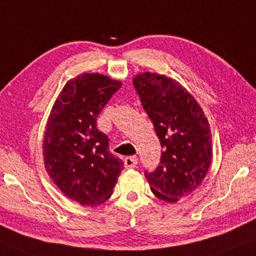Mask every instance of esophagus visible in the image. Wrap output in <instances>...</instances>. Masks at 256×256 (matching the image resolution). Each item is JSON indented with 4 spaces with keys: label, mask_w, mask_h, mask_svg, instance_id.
I'll list each match as a JSON object with an SVG mask.
<instances>
[{
    "label": "esophagus",
    "mask_w": 256,
    "mask_h": 256,
    "mask_svg": "<svg viewBox=\"0 0 256 256\" xmlns=\"http://www.w3.org/2000/svg\"><path fill=\"white\" fill-rule=\"evenodd\" d=\"M136 164H138V158L132 156H126L124 160V164H125V168L128 169H131V168H134Z\"/></svg>",
    "instance_id": "esophagus-1"
}]
</instances>
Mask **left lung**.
Wrapping results in <instances>:
<instances>
[{"mask_svg":"<svg viewBox=\"0 0 256 256\" xmlns=\"http://www.w3.org/2000/svg\"><path fill=\"white\" fill-rule=\"evenodd\" d=\"M133 86L160 140V164L145 172L158 198L175 203L203 181L211 164V131L195 98L170 78L138 74Z\"/></svg>","mask_w":256,"mask_h":256,"instance_id":"left-lung-1","label":"left lung"}]
</instances>
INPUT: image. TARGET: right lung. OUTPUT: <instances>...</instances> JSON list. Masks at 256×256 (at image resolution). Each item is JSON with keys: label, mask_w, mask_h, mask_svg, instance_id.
Here are the masks:
<instances>
[{"label": "right lung", "mask_w": 256, "mask_h": 256, "mask_svg": "<svg viewBox=\"0 0 256 256\" xmlns=\"http://www.w3.org/2000/svg\"><path fill=\"white\" fill-rule=\"evenodd\" d=\"M120 87L106 75H78L61 90L46 124V172L64 195L84 206L109 200L124 168L110 153L108 136L96 126L97 116Z\"/></svg>", "instance_id": "add662e5"}]
</instances>
